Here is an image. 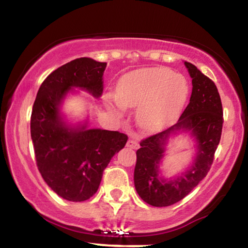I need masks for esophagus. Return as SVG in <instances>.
Here are the masks:
<instances>
[{
	"label": "esophagus",
	"instance_id": "1",
	"mask_svg": "<svg viewBox=\"0 0 248 248\" xmlns=\"http://www.w3.org/2000/svg\"><path fill=\"white\" fill-rule=\"evenodd\" d=\"M127 146L133 148V150H137V148L140 147V144H138V141H136V140H129L127 141Z\"/></svg>",
	"mask_w": 248,
	"mask_h": 248
}]
</instances>
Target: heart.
Returning a JSON list of instances; mask_svg holds the SVG:
<instances>
[{
    "label": "heart",
    "instance_id": "heart-1",
    "mask_svg": "<svg viewBox=\"0 0 248 248\" xmlns=\"http://www.w3.org/2000/svg\"><path fill=\"white\" fill-rule=\"evenodd\" d=\"M187 80L168 68H145L128 72L119 81L117 98L108 97L113 110L137 108L136 121L145 131L161 129L181 110L188 96Z\"/></svg>",
    "mask_w": 248,
    "mask_h": 248
}]
</instances>
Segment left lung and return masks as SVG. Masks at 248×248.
I'll list each match as a JSON object with an SVG mask.
<instances>
[{
	"mask_svg": "<svg viewBox=\"0 0 248 248\" xmlns=\"http://www.w3.org/2000/svg\"><path fill=\"white\" fill-rule=\"evenodd\" d=\"M193 84L189 103L172 127L140 141L135 167V187L140 199L152 206H169L179 202L204 179L212 166L222 133V103L214 82L195 65L185 62ZM190 130L198 140V155L193 166L171 181L159 176L164 145L174 130Z\"/></svg>",
	"mask_w": 248,
	"mask_h": 248,
	"instance_id": "obj_1",
	"label": "left lung"
}]
</instances>
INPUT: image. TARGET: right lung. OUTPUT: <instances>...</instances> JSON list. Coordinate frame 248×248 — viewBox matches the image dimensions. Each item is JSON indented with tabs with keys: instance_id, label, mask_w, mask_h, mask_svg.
<instances>
[{
	"instance_id": "right-lung-1",
	"label": "right lung",
	"mask_w": 248,
	"mask_h": 248,
	"mask_svg": "<svg viewBox=\"0 0 248 248\" xmlns=\"http://www.w3.org/2000/svg\"><path fill=\"white\" fill-rule=\"evenodd\" d=\"M105 67L90 58L68 62L46 77L32 105L36 164L45 183L70 202H84L96 193L104 169L128 140L119 131L70 128L60 115L59 107L74 87L101 96Z\"/></svg>"
}]
</instances>
